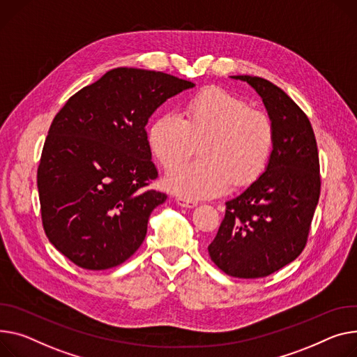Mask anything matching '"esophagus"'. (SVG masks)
Returning a JSON list of instances; mask_svg holds the SVG:
<instances>
[{"label": "esophagus", "instance_id": "1", "mask_svg": "<svg viewBox=\"0 0 357 357\" xmlns=\"http://www.w3.org/2000/svg\"><path fill=\"white\" fill-rule=\"evenodd\" d=\"M176 204L179 206H183V208H195L198 205L197 201H192V199H186V198H182V197H178L176 198Z\"/></svg>", "mask_w": 357, "mask_h": 357}]
</instances>
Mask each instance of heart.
Returning <instances> with one entry per match:
<instances>
[{
	"label": "heart",
	"instance_id": "heart-1",
	"mask_svg": "<svg viewBox=\"0 0 357 357\" xmlns=\"http://www.w3.org/2000/svg\"><path fill=\"white\" fill-rule=\"evenodd\" d=\"M274 140L268 114L220 87L192 94L181 116L160 114L148 132L151 152L166 171L191 156L201 142V160L179 166L165 179L169 191L191 199L254 183L267 168Z\"/></svg>",
	"mask_w": 357,
	"mask_h": 357
}]
</instances>
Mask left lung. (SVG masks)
<instances>
[{
  "label": "left lung",
  "mask_w": 357,
  "mask_h": 357,
  "mask_svg": "<svg viewBox=\"0 0 357 357\" xmlns=\"http://www.w3.org/2000/svg\"><path fill=\"white\" fill-rule=\"evenodd\" d=\"M247 82L263 99L274 125V149L266 172L225 202V217L208 252L231 277H267L304 250L320 197L317 142L307 114L286 91L257 76Z\"/></svg>",
  "instance_id": "left-lung-1"
}]
</instances>
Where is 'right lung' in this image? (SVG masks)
<instances>
[{
    "mask_svg": "<svg viewBox=\"0 0 357 357\" xmlns=\"http://www.w3.org/2000/svg\"><path fill=\"white\" fill-rule=\"evenodd\" d=\"M195 84L162 71L113 68L71 96L53 119L37 169L43 228L86 270L116 267L144 243L166 194L145 126L152 113Z\"/></svg>",
    "mask_w": 357,
    "mask_h": 357,
    "instance_id": "obj_1",
    "label": "right lung"
}]
</instances>
